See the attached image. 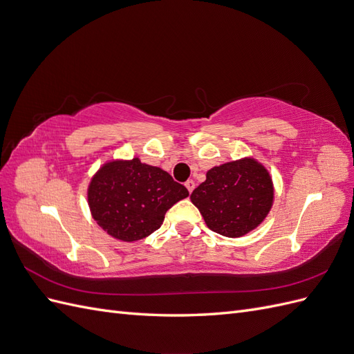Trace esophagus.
I'll return each mask as SVG.
<instances>
[{
    "mask_svg": "<svg viewBox=\"0 0 354 354\" xmlns=\"http://www.w3.org/2000/svg\"><path fill=\"white\" fill-rule=\"evenodd\" d=\"M185 186L187 187V190H189V194H192V192H194V189H195V181L194 180H187L186 183H185Z\"/></svg>",
    "mask_w": 354,
    "mask_h": 354,
    "instance_id": "esophagus-1",
    "label": "esophagus"
}]
</instances>
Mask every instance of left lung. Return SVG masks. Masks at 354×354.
I'll use <instances>...</instances> for the list:
<instances>
[{
  "label": "left lung",
  "mask_w": 354,
  "mask_h": 354,
  "mask_svg": "<svg viewBox=\"0 0 354 354\" xmlns=\"http://www.w3.org/2000/svg\"><path fill=\"white\" fill-rule=\"evenodd\" d=\"M190 199L212 232L239 238L269 214L273 185L267 169L248 158L211 168Z\"/></svg>",
  "instance_id": "1"
}]
</instances>
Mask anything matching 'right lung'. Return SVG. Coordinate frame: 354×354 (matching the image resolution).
I'll use <instances>...</instances> for the list:
<instances>
[{
    "mask_svg": "<svg viewBox=\"0 0 354 354\" xmlns=\"http://www.w3.org/2000/svg\"><path fill=\"white\" fill-rule=\"evenodd\" d=\"M187 196V189L167 171L142 164L138 158L104 164L88 187L93 218L111 236L125 242L158 230L165 212Z\"/></svg>",
    "mask_w": 354,
    "mask_h": 354,
    "instance_id": "right-lung-1",
    "label": "right lung"
}]
</instances>
